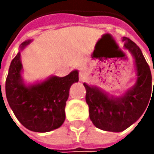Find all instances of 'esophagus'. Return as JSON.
Here are the masks:
<instances>
[{"label": "esophagus", "mask_w": 154, "mask_h": 154, "mask_svg": "<svg viewBox=\"0 0 154 154\" xmlns=\"http://www.w3.org/2000/svg\"><path fill=\"white\" fill-rule=\"evenodd\" d=\"M87 77V70L85 68H82L80 70V80L84 81L86 80Z\"/></svg>", "instance_id": "34e87169"}]
</instances>
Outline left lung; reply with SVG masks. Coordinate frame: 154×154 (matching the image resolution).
I'll use <instances>...</instances> for the list:
<instances>
[{
  "instance_id": "8db88e82",
  "label": "left lung",
  "mask_w": 154,
  "mask_h": 154,
  "mask_svg": "<svg viewBox=\"0 0 154 154\" xmlns=\"http://www.w3.org/2000/svg\"><path fill=\"white\" fill-rule=\"evenodd\" d=\"M122 42L124 49L134 58L136 73L135 84L121 95L113 96L97 86L83 83L86 90V101L89 106L90 119L95 127L104 131L125 130L141 116L149 100H152L151 70L145 57L133 41L123 37Z\"/></svg>"
}]
</instances>
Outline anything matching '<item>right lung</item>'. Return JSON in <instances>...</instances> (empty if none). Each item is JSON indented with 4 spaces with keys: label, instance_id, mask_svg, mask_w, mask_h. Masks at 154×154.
Instances as JSON below:
<instances>
[{
    "label": "right lung",
    "instance_id": "add662e5",
    "mask_svg": "<svg viewBox=\"0 0 154 154\" xmlns=\"http://www.w3.org/2000/svg\"><path fill=\"white\" fill-rule=\"evenodd\" d=\"M32 41L23 42L11 62L6 96L10 108L24 127L33 132L45 133L60 128L64 122L69 89L79 81V71L74 69L64 77L51 75L44 80L26 84L22 76L21 51Z\"/></svg>",
    "mask_w": 154,
    "mask_h": 154
}]
</instances>
